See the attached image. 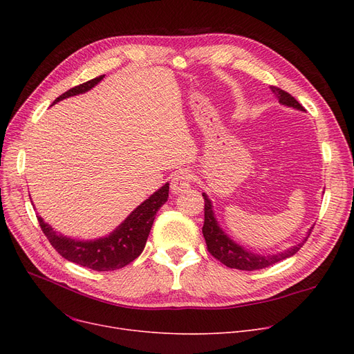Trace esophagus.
Segmentation results:
<instances>
[{
  "label": "esophagus",
  "mask_w": 354,
  "mask_h": 354,
  "mask_svg": "<svg viewBox=\"0 0 354 354\" xmlns=\"http://www.w3.org/2000/svg\"><path fill=\"white\" fill-rule=\"evenodd\" d=\"M192 179H194V176L189 171H179L171 179V188L175 194L187 191L191 187Z\"/></svg>",
  "instance_id": "34e87169"
}]
</instances>
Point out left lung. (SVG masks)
<instances>
[{
  "label": "left lung",
  "mask_w": 354,
  "mask_h": 354,
  "mask_svg": "<svg viewBox=\"0 0 354 354\" xmlns=\"http://www.w3.org/2000/svg\"><path fill=\"white\" fill-rule=\"evenodd\" d=\"M271 88L277 95L278 100H280V103L295 107L299 110H304V107L286 90H281L280 87H275V86H272ZM202 196H203V203H205V207H203V211H205L203 212V216H205V219H203L202 234H203V238H205L207 248L214 258H216L219 263H222L230 268L243 270V271H255V270L271 267L277 263L283 261V259L294 255L295 252H299V250L304 245V243L307 241V238H306V241H303L301 244H297L292 248L287 250L286 252L277 254V255H270V257L254 255V254L248 252L247 250H244L243 247L236 245L234 241H231L224 232H222V230L218 227L216 219L214 216L211 201L208 199V196L205 194H203Z\"/></svg>",
  "instance_id": "8db88e82"
}]
</instances>
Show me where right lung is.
I'll return each mask as SVG.
<instances>
[{
    "label": "right lung",
    "instance_id": "obj_1",
    "mask_svg": "<svg viewBox=\"0 0 354 354\" xmlns=\"http://www.w3.org/2000/svg\"><path fill=\"white\" fill-rule=\"evenodd\" d=\"M104 76H99L67 90L55 99L54 103L90 90ZM167 194H169V183H166L151 198L140 203L116 231L96 241H76L59 235L48 224H46L41 216L37 215V219H39L41 231L50 241L53 248L63 258L95 271H113L130 264L142 254L155 215L167 201V196H169Z\"/></svg>",
    "mask_w": 354,
    "mask_h": 354
}]
</instances>
